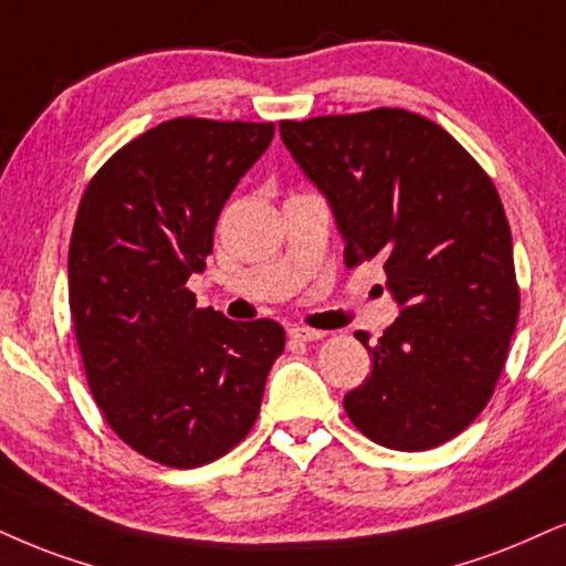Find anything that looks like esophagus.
<instances>
[{
	"label": "esophagus",
	"instance_id": "obj_1",
	"mask_svg": "<svg viewBox=\"0 0 566 566\" xmlns=\"http://www.w3.org/2000/svg\"><path fill=\"white\" fill-rule=\"evenodd\" d=\"M289 336L294 340H319V338H325V333L323 331H312V327L294 325V327H289Z\"/></svg>",
	"mask_w": 566,
	"mask_h": 566
}]
</instances>
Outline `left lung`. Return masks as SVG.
<instances>
[{"instance_id": "1", "label": "left lung", "mask_w": 566, "mask_h": 566, "mask_svg": "<svg viewBox=\"0 0 566 566\" xmlns=\"http://www.w3.org/2000/svg\"><path fill=\"white\" fill-rule=\"evenodd\" d=\"M281 138L331 205L346 268L378 260L401 306L378 344L359 336L373 369L346 394L348 420L396 451L451 441L491 401L520 315L496 186L407 109L283 120Z\"/></svg>"}]
</instances>
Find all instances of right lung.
I'll list each match as a JSON object with an SVG mask.
<instances>
[{
	"instance_id": "add662e5",
	"label": "right lung",
	"mask_w": 566,
	"mask_h": 566,
	"mask_svg": "<svg viewBox=\"0 0 566 566\" xmlns=\"http://www.w3.org/2000/svg\"><path fill=\"white\" fill-rule=\"evenodd\" d=\"M272 136V123H159L104 163L75 214L70 317L91 396L130 449L165 467L191 470L241 443L283 354L281 325L233 323L186 289Z\"/></svg>"
}]
</instances>
